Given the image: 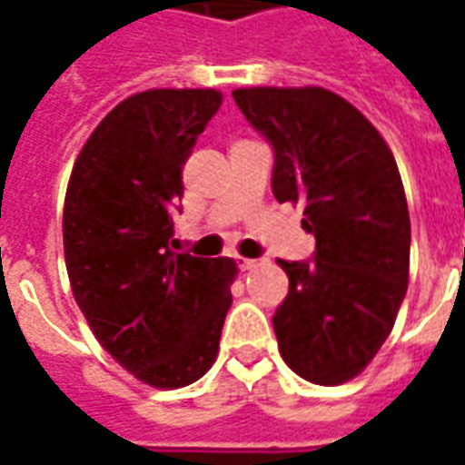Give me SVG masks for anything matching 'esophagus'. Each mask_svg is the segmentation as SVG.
Segmentation results:
<instances>
[{
    "label": "esophagus",
    "instance_id": "34e87169",
    "mask_svg": "<svg viewBox=\"0 0 465 465\" xmlns=\"http://www.w3.org/2000/svg\"><path fill=\"white\" fill-rule=\"evenodd\" d=\"M259 263H262L259 259H239V269H242V272H253Z\"/></svg>",
    "mask_w": 465,
    "mask_h": 465
}]
</instances>
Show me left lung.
Returning a JSON list of instances; mask_svg holds the SVG:
<instances>
[{"label":"left lung","instance_id":"1","mask_svg":"<svg viewBox=\"0 0 465 465\" xmlns=\"http://www.w3.org/2000/svg\"><path fill=\"white\" fill-rule=\"evenodd\" d=\"M273 146L276 202L303 203L313 262H279L289 296L273 313L282 359L339 386L379 353L409 289L411 219L399 166L376 126L323 86L233 89Z\"/></svg>","mask_w":465,"mask_h":465}]
</instances>
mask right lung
<instances>
[{
    "mask_svg": "<svg viewBox=\"0 0 465 465\" xmlns=\"http://www.w3.org/2000/svg\"><path fill=\"white\" fill-rule=\"evenodd\" d=\"M219 89H146L99 122L64 199V262L96 341L152 389L199 381L219 356L236 263L173 253V209Z\"/></svg>",
    "mask_w": 465,
    "mask_h": 465,
    "instance_id": "add662e5",
    "label": "right lung"
}]
</instances>
